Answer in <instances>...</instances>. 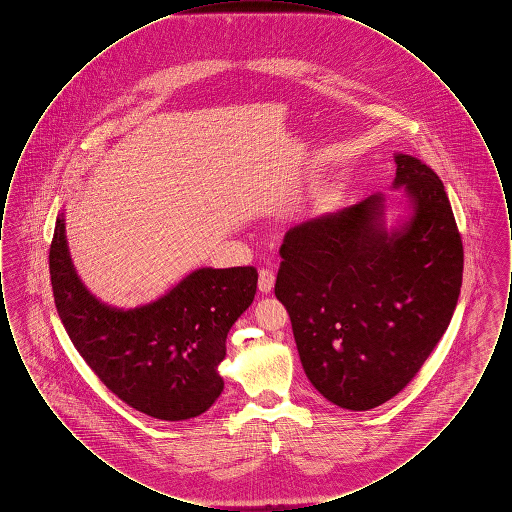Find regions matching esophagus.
<instances>
[{
    "label": "esophagus",
    "instance_id": "esophagus-1",
    "mask_svg": "<svg viewBox=\"0 0 512 512\" xmlns=\"http://www.w3.org/2000/svg\"><path fill=\"white\" fill-rule=\"evenodd\" d=\"M274 288V272L268 268L259 270V292L270 293Z\"/></svg>",
    "mask_w": 512,
    "mask_h": 512
}]
</instances>
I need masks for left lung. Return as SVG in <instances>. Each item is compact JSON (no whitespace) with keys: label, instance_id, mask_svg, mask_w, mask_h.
<instances>
[{"label":"left lung","instance_id":"1","mask_svg":"<svg viewBox=\"0 0 512 512\" xmlns=\"http://www.w3.org/2000/svg\"><path fill=\"white\" fill-rule=\"evenodd\" d=\"M409 213L386 226V199L290 228L274 293L292 320L307 378L349 411L403 390L445 334L463 284V240L443 182L395 153Z\"/></svg>","mask_w":512,"mask_h":512}]
</instances>
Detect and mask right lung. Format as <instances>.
I'll list each match as a JSON object with an SVG mask.
<instances>
[{"mask_svg":"<svg viewBox=\"0 0 512 512\" xmlns=\"http://www.w3.org/2000/svg\"><path fill=\"white\" fill-rule=\"evenodd\" d=\"M49 274L76 351L126 405L176 422L205 413L219 399L226 336L253 303L255 268H197L157 301L117 309L99 301L76 274L61 213Z\"/></svg>","mask_w":512,"mask_h":512,"instance_id":"obj_1","label":"right lung"}]
</instances>
